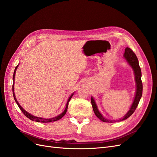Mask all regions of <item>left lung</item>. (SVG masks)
Returning <instances> with one entry per match:
<instances>
[{
    "label": "left lung",
    "instance_id": "1",
    "mask_svg": "<svg viewBox=\"0 0 157 157\" xmlns=\"http://www.w3.org/2000/svg\"><path fill=\"white\" fill-rule=\"evenodd\" d=\"M124 58L126 60L128 61V63H129V65L132 67L133 70H134V73L135 75V80H136V96L134 102H133L132 105L130 109V110L128 111V112L126 114L125 116L123 117L122 118H121L118 121H124L127 118L130 117L134 112L135 111L136 109L137 108V105H138V103L140 102V99L142 96V92H143V84H142L141 82V68L140 67L139 65V61L138 59H137V58L135 53L133 52L130 48H128L126 47L125 49L124 52ZM91 103H92V105L93 107V110L95 113V115H96V117L99 118V120H101L103 122H115L116 121H111V120H108L106 119V118H104L101 114L99 113L98 111L96 103L95 102L94 98L92 97L91 98Z\"/></svg>",
    "mask_w": 157,
    "mask_h": 157
}]
</instances>
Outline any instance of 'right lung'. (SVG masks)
<instances>
[{
	"label": "right lung",
	"mask_w": 157,
	"mask_h": 157,
	"mask_svg": "<svg viewBox=\"0 0 157 157\" xmlns=\"http://www.w3.org/2000/svg\"><path fill=\"white\" fill-rule=\"evenodd\" d=\"M17 67H18V65H17L16 66V68H15V71H14V73H13V86H12V91H13V98H14V99H15V101H16V103H17V105H18L19 108H20V109H21V111H22V113H23V114H24V115H25L28 118H29L30 120L33 121H36V122H54V121H58V120H59V119H60V118H62V117L65 115L66 112H67L69 102V101H70V99H71V98H72V96H73V94L72 95H71V96L69 97V99H68V101H67V104H66V107H65V109L64 110V111H63L62 113H61L60 115H58V117H54V118H49V119H46V118H40V117H36L33 116V115H31L30 113H27L26 111H25L24 109H23L21 107V105H20V104H19L18 101H17V99H16V96H15V94H14V92H13L14 77H15L16 71V69H17Z\"/></svg>",
	"instance_id": "1"
}]
</instances>
